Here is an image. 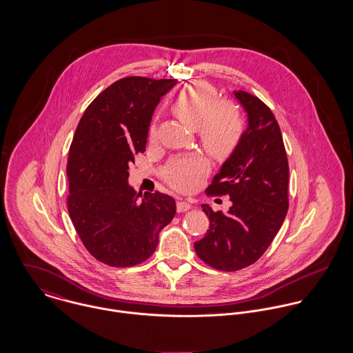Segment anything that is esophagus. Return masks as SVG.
Listing matches in <instances>:
<instances>
[{
	"instance_id": "1",
	"label": "esophagus",
	"mask_w": 353,
	"mask_h": 353,
	"mask_svg": "<svg viewBox=\"0 0 353 353\" xmlns=\"http://www.w3.org/2000/svg\"><path fill=\"white\" fill-rule=\"evenodd\" d=\"M192 208V203L188 201H178L176 202V210L179 212V213H183V212H186V210H189Z\"/></svg>"
}]
</instances>
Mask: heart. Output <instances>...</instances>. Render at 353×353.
I'll use <instances>...</instances> for the list:
<instances>
[{
  "instance_id": "obj_1",
  "label": "heart",
  "mask_w": 353,
  "mask_h": 353,
  "mask_svg": "<svg viewBox=\"0 0 353 353\" xmlns=\"http://www.w3.org/2000/svg\"><path fill=\"white\" fill-rule=\"evenodd\" d=\"M172 112L192 129H196L202 147L216 157L228 156L243 134V117L230 101H219L217 91L206 81H192L171 101ZM150 140L157 136L156 125L150 128ZM206 172V161L199 154L171 159L161 170V178L174 189L192 190Z\"/></svg>"
}]
</instances>
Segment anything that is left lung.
Instances as JSON below:
<instances>
[{
    "label": "left lung",
    "instance_id": "left-lung-1",
    "mask_svg": "<svg viewBox=\"0 0 353 353\" xmlns=\"http://www.w3.org/2000/svg\"><path fill=\"white\" fill-rule=\"evenodd\" d=\"M249 128L221 165L208 196H230L227 213L201 205L209 230L194 249L202 261L235 272L258 261L273 242L288 212L290 167L280 126L272 110L249 92H235Z\"/></svg>",
    "mask_w": 353,
    "mask_h": 353
}]
</instances>
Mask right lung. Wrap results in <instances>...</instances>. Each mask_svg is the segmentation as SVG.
<instances>
[{
    "label": "right lung",
    "instance_id": "obj_1",
    "mask_svg": "<svg viewBox=\"0 0 353 353\" xmlns=\"http://www.w3.org/2000/svg\"><path fill=\"white\" fill-rule=\"evenodd\" d=\"M174 79L130 76L107 87L84 111L70 144L68 212L83 245L112 268H129L156 250L176 205L160 192L129 186V164L145 152L152 114Z\"/></svg>",
    "mask_w": 353,
    "mask_h": 353
}]
</instances>
